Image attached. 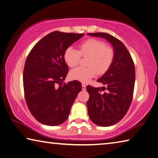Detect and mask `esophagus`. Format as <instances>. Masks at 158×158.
Segmentation results:
<instances>
[{"instance_id": "34e87169", "label": "esophagus", "mask_w": 158, "mask_h": 158, "mask_svg": "<svg viewBox=\"0 0 158 158\" xmlns=\"http://www.w3.org/2000/svg\"><path fill=\"white\" fill-rule=\"evenodd\" d=\"M82 90L86 89V85H85V84H82Z\"/></svg>"}]
</instances>
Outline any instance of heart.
<instances>
[{
	"instance_id": "1",
	"label": "heart",
	"mask_w": 158,
	"mask_h": 158,
	"mask_svg": "<svg viewBox=\"0 0 158 158\" xmlns=\"http://www.w3.org/2000/svg\"><path fill=\"white\" fill-rule=\"evenodd\" d=\"M82 56H88L86 67H77L72 70L70 77L82 82L90 81L97 73L103 75L106 73L112 65L115 56V52L110 45H106L103 40L89 38L81 43L77 50L73 47L66 49L64 59L69 67L77 66Z\"/></svg>"
}]
</instances>
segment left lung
<instances>
[{"mask_svg":"<svg viewBox=\"0 0 158 158\" xmlns=\"http://www.w3.org/2000/svg\"><path fill=\"white\" fill-rule=\"evenodd\" d=\"M87 34L105 38L114 49L112 65L97 80L106 85V88L90 85L86 87L89 94L87 106L90 120L99 126H111L122 120L131 105L135 82L134 64L125 45L114 36L107 33ZM106 89L107 92L102 93Z\"/></svg>","mask_w":158,"mask_h":158,"instance_id":"obj_1","label":"left lung"}]
</instances>
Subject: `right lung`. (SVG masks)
Returning <instances> with one entry per match:
<instances>
[{
	"label": "right lung",
	"mask_w": 158,
	"mask_h": 158,
	"mask_svg": "<svg viewBox=\"0 0 158 158\" xmlns=\"http://www.w3.org/2000/svg\"><path fill=\"white\" fill-rule=\"evenodd\" d=\"M83 35L52 32L33 46L26 59L23 72L25 100L32 115L43 125L56 126L65 122L82 90L81 82H64L69 73L64 54Z\"/></svg>",
	"instance_id": "obj_1"
}]
</instances>
